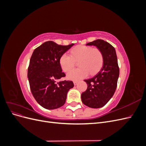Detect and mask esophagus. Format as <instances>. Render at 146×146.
Wrapping results in <instances>:
<instances>
[{"label":"esophagus","mask_w":146,"mask_h":146,"mask_svg":"<svg viewBox=\"0 0 146 146\" xmlns=\"http://www.w3.org/2000/svg\"><path fill=\"white\" fill-rule=\"evenodd\" d=\"M77 83H78V81H74V85H77Z\"/></svg>","instance_id":"esophagus-1"}]
</instances>
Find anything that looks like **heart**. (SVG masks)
Returning <instances> with one entry per match:
<instances>
[{
    "instance_id": "obj_1",
    "label": "heart",
    "mask_w": 146,
    "mask_h": 146,
    "mask_svg": "<svg viewBox=\"0 0 146 146\" xmlns=\"http://www.w3.org/2000/svg\"><path fill=\"white\" fill-rule=\"evenodd\" d=\"M70 55L63 54L60 58V64L63 71L68 72L75 65V61H79L80 67L68 74V79L78 80L96 73L104 62L102 52L98 48L88 46H78L70 50Z\"/></svg>"
}]
</instances>
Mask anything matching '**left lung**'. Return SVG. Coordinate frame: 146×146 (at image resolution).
I'll return each instance as SVG.
<instances>
[{
  "label": "left lung",
  "instance_id": "1",
  "mask_svg": "<svg viewBox=\"0 0 146 146\" xmlns=\"http://www.w3.org/2000/svg\"><path fill=\"white\" fill-rule=\"evenodd\" d=\"M88 46H95L102 52V68L94 77L85 80L87 90L82 94V101L92 108L104 107L110 100L117 87L119 68L115 48L102 39L88 42Z\"/></svg>",
  "mask_w": 146,
  "mask_h": 146
}]
</instances>
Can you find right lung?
Masks as SVG:
<instances>
[{
    "label": "right lung",
    "instance_id": "right-lung-1",
    "mask_svg": "<svg viewBox=\"0 0 146 146\" xmlns=\"http://www.w3.org/2000/svg\"><path fill=\"white\" fill-rule=\"evenodd\" d=\"M73 45H58L49 41L33 52L27 76L31 92L43 108L53 110L62 107L68 91L74 86L72 81L56 82L66 76L60 64V57Z\"/></svg>",
    "mask_w": 146,
    "mask_h": 146
}]
</instances>
